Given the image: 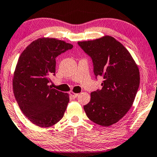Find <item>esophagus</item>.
Listing matches in <instances>:
<instances>
[{
	"label": "esophagus",
	"instance_id": "obj_1",
	"mask_svg": "<svg viewBox=\"0 0 157 157\" xmlns=\"http://www.w3.org/2000/svg\"><path fill=\"white\" fill-rule=\"evenodd\" d=\"M69 94H70V95L71 96V97H72V98H76L78 96V94L74 93V92H72V91H70V92H69Z\"/></svg>",
	"mask_w": 157,
	"mask_h": 157
}]
</instances>
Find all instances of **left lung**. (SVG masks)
Listing matches in <instances>:
<instances>
[{
	"mask_svg": "<svg viewBox=\"0 0 157 157\" xmlns=\"http://www.w3.org/2000/svg\"><path fill=\"white\" fill-rule=\"evenodd\" d=\"M78 44L91 57L97 79H104L101 90L92 92L84 106L87 117L104 127L120 121L129 111L140 86V71L129 51L111 36Z\"/></svg>",
	"mask_w": 157,
	"mask_h": 157,
	"instance_id": "1",
	"label": "left lung"
}]
</instances>
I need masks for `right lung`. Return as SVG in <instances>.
Segmentation results:
<instances>
[{
    "label": "right lung",
    "instance_id": "add662e5",
    "mask_svg": "<svg viewBox=\"0 0 157 157\" xmlns=\"http://www.w3.org/2000/svg\"><path fill=\"white\" fill-rule=\"evenodd\" d=\"M73 48L55 38H39L19 57L13 79L14 95L20 109L37 126L48 127L63 117L69 95L48 85L56 75V57Z\"/></svg>",
    "mask_w": 157,
    "mask_h": 157
}]
</instances>
